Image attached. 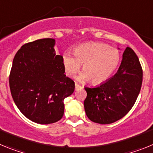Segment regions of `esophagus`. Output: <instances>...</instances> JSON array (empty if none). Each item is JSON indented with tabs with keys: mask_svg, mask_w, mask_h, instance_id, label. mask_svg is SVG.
<instances>
[{
	"mask_svg": "<svg viewBox=\"0 0 153 153\" xmlns=\"http://www.w3.org/2000/svg\"><path fill=\"white\" fill-rule=\"evenodd\" d=\"M83 88V86H79V84H77V83H75V89L76 90H79V89H82Z\"/></svg>",
	"mask_w": 153,
	"mask_h": 153,
	"instance_id": "1",
	"label": "esophagus"
}]
</instances>
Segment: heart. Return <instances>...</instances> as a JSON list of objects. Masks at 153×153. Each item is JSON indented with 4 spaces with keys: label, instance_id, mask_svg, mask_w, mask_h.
Listing matches in <instances>:
<instances>
[{
    "label": "heart",
    "instance_id": "obj_1",
    "mask_svg": "<svg viewBox=\"0 0 153 153\" xmlns=\"http://www.w3.org/2000/svg\"><path fill=\"white\" fill-rule=\"evenodd\" d=\"M74 55L65 53L63 63L65 71L73 76L83 65V72L79 75L80 81L90 79L93 84L104 82L117 70L120 61V52L108 44L90 42L82 44L74 51Z\"/></svg>",
    "mask_w": 153,
    "mask_h": 153
}]
</instances>
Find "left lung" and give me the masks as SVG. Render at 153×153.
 <instances>
[{
    "label": "left lung",
    "instance_id": "1",
    "mask_svg": "<svg viewBox=\"0 0 153 153\" xmlns=\"http://www.w3.org/2000/svg\"><path fill=\"white\" fill-rule=\"evenodd\" d=\"M143 83V70L133 50L126 47L118 71L96 87H85L86 114L91 121L109 124L122 119L132 109Z\"/></svg>",
    "mask_w": 153,
    "mask_h": 153
}]
</instances>
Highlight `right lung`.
<instances>
[{"instance_id": "1", "label": "right lung", "mask_w": 153, "mask_h": 153, "mask_svg": "<svg viewBox=\"0 0 153 153\" xmlns=\"http://www.w3.org/2000/svg\"><path fill=\"white\" fill-rule=\"evenodd\" d=\"M55 40L44 38L25 44L13 58L9 76L13 100L27 119L53 123L63 117V100L74 93V81L67 77L63 56L56 55Z\"/></svg>"}]
</instances>
